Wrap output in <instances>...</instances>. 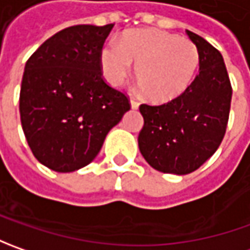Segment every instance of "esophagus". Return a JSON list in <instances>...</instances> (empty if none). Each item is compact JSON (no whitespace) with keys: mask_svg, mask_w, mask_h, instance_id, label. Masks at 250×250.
Instances as JSON below:
<instances>
[{"mask_svg":"<svg viewBox=\"0 0 250 250\" xmlns=\"http://www.w3.org/2000/svg\"><path fill=\"white\" fill-rule=\"evenodd\" d=\"M130 107H132L133 110H138V107H139V101H136L135 99H130Z\"/></svg>","mask_w":250,"mask_h":250,"instance_id":"34e87169","label":"esophagus"}]
</instances>
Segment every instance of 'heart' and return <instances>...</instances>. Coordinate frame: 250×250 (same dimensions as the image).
I'll return each mask as SVG.
<instances>
[{"label": "heart", "mask_w": 250, "mask_h": 250, "mask_svg": "<svg viewBox=\"0 0 250 250\" xmlns=\"http://www.w3.org/2000/svg\"><path fill=\"white\" fill-rule=\"evenodd\" d=\"M197 47L188 39L156 29L129 30L120 44L101 50V66L107 81L120 86L136 63V79L147 99L167 103L190 86L199 66Z\"/></svg>", "instance_id": "b5f03b06"}]
</instances>
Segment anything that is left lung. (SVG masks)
Instances as JSON below:
<instances>
[{
	"label": "left lung",
	"instance_id": "1",
	"mask_svg": "<svg viewBox=\"0 0 250 250\" xmlns=\"http://www.w3.org/2000/svg\"><path fill=\"white\" fill-rule=\"evenodd\" d=\"M199 51V73L174 100L139 107L145 125L139 150L151 167L185 175L205 164L226 135L232 87L221 53L199 34L187 30Z\"/></svg>",
	"mask_w": 250,
	"mask_h": 250
}]
</instances>
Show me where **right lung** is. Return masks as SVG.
<instances>
[{
	"label": "right lung",
	"instance_id": "add662e5",
	"mask_svg": "<svg viewBox=\"0 0 250 250\" xmlns=\"http://www.w3.org/2000/svg\"><path fill=\"white\" fill-rule=\"evenodd\" d=\"M112 27H66L26 62L19 96L22 128L34 157L57 172L90 164L111 128L130 110L128 96L103 79L101 50Z\"/></svg>",
	"mask_w": 250,
	"mask_h": 250
}]
</instances>
